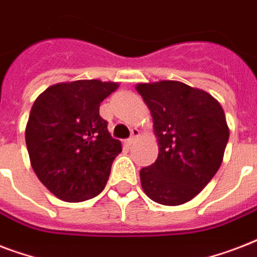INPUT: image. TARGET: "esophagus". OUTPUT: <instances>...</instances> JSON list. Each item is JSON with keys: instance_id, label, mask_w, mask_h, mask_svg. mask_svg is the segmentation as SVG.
Here are the masks:
<instances>
[{"instance_id": "esophagus-1", "label": "esophagus", "mask_w": 257, "mask_h": 257, "mask_svg": "<svg viewBox=\"0 0 257 257\" xmlns=\"http://www.w3.org/2000/svg\"><path fill=\"white\" fill-rule=\"evenodd\" d=\"M139 135H140V131H139L137 128H133L132 131H131V137H129L128 140H126V143H128V144H132V143H135L137 137H139Z\"/></svg>"}]
</instances>
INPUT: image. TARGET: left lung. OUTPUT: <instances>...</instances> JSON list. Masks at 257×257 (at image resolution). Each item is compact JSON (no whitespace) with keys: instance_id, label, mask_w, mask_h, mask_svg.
Returning a JSON list of instances; mask_svg holds the SVG:
<instances>
[{"instance_id":"1","label":"left lung","mask_w":257,"mask_h":257,"mask_svg":"<svg viewBox=\"0 0 257 257\" xmlns=\"http://www.w3.org/2000/svg\"><path fill=\"white\" fill-rule=\"evenodd\" d=\"M159 143L157 160L140 171L141 187L163 205L193 199L216 175L229 139L221 105L179 81L140 84Z\"/></svg>"}]
</instances>
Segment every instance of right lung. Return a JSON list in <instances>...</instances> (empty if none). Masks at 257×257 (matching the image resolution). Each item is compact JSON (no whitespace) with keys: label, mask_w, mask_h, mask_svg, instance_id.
I'll use <instances>...</instances> for the list:
<instances>
[{"label":"right lung","mask_w":257,"mask_h":257,"mask_svg":"<svg viewBox=\"0 0 257 257\" xmlns=\"http://www.w3.org/2000/svg\"><path fill=\"white\" fill-rule=\"evenodd\" d=\"M118 88L98 80L57 84L34 101L25 140L34 173L54 196L80 203L106 185L121 143L100 116L101 101Z\"/></svg>","instance_id":"1"}]
</instances>
